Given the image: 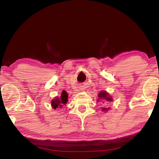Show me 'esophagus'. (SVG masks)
<instances>
[{
	"label": "esophagus",
	"instance_id": "1",
	"mask_svg": "<svg viewBox=\"0 0 159 159\" xmlns=\"http://www.w3.org/2000/svg\"><path fill=\"white\" fill-rule=\"evenodd\" d=\"M85 87L84 86V85H80V86H79V90H80V91H84V90H85Z\"/></svg>",
	"mask_w": 159,
	"mask_h": 159
}]
</instances>
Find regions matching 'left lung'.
<instances>
[{
	"label": "left lung",
	"mask_w": 159,
	"mask_h": 159,
	"mask_svg": "<svg viewBox=\"0 0 159 159\" xmlns=\"http://www.w3.org/2000/svg\"><path fill=\"white\" fill-rule=\"evenodd\" d=\"M98 98L97 100V102H102V103H104V104L105 103L107 104L108 102L113 101L112 97L107 91H105V90H101V91L98 93ZM110 110V107H101V110L104 112H106Z\"/></svg>",
	"instance_id": "obj_1"
}]
</instances>
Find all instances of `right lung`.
<instances>
[{
    "mask_svg": "<svg viewBox=\"0 0 159 159\" xmlns=\"http://www.w3.org/2000/svg\"><path fill=\"white\" fill-rule=\"evenodd\" d=\"M68 97H69V94H68L66 90H62L61 94L59 97L56 96L52 100V107L54 110H56L57 108H62L69 100Z\"/></svg>",
    "mask_w": 159,
    "mask_h": 159,
    "instance_id": "obj_1",
    "label": "right lung"
}]
</instances>
